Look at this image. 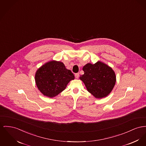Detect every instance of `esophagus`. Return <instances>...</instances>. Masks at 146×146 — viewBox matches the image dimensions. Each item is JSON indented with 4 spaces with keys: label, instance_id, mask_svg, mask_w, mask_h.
<instances>
[{
    "label": "esophagus",
    "instance_id": "obj_1",
    "mask_svg": "<svg viewBox=\"0 0 146 146\" xmlns=\"http://www.w3.org/2000/svg\"><path fill=\"white\" fill-rule=\"evenodd\" d=\"M75 78H78V77H79V73H76V74H75Z\"/></svg>",
    "mask_w": 146,
    "mask_h": 146
}]
</instances>
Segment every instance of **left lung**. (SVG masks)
I'll return each mask as SVG.
<instances>
[{
    "label": "left lung",
    "mask_w": 146,
    "mask_h": 146,
    "mask_svg": "<svg viewBox=\"0 0 146 146\" xmlns=\"http://www.w3.org/2000/svg\"><path fill=\"white\" fill-rule=\"evenodd\" d=\"M84 74L80 79L88 91L96 98L107 97L114 88L116 76L113 70L98 61L95 64L88 63L82 68Z\"/></svg>",
    "instance_id": "1"
}]
</instances>
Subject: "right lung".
Returning <instances> with one entry per match:
<instances>
[{
    "label": "right lung",
    "instance_id": "1",
    "mask_svg": "<svg viewBox=\"0 0 146 146\" xmlns=\"http://www.w3.org/2000/svg\"><path fill=\"white\" fill-rule=\"evenodd\" d=\"M74 78V74L65 68L63 62L55 60L44 64L37 70L35 75L38 90L43 95L50 98L58 95Z\"/></svg>",
    "mask_w": 146,
    "mask_h": 146
}]
</instances>
